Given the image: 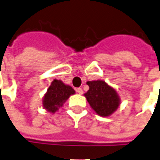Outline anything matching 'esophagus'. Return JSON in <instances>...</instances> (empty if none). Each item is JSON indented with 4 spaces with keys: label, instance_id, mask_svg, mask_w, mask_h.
I'll return each mask as SVG.
<instances>
[{
    "label": "esophagus",
    "instance_id": "esophagus-1",
    "mask_svg": "<svg viewBox=\"0 0 160 160\" xmlns=\"http://www.w3.org/2000/svg\"><path fill=\"white\" fill-rule=\"evenodd\" d=\"M76 92L79 93V94H82L83 93V90H82V88H76Z\"/></svg>",
    "mask_w": 160,
    "mask_h": 160
}]
</instances>
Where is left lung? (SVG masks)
Returning <instances> with one entry per match:
<instances>
[{
    "label": "left lung",
    "mask_w": 160,
    "mask_h": 160,
    "mask_svg": "<svg viewBox=\"0 0 160 160\" xmlns=\"http://www.w3.org/2000/svg\"><path fill=\"white\" fill-rule=\"evenodd\" d=\"M87 84L89 86V90L84 95L99 116L107 117L118 109L119 97L115 89L103 80L88 81Z\"/></svg>",
    "instance_id": "left-lung-1"
}]
</instances>
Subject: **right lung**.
Returning a JSON list of instances; mask_svg holds the SVG:
<instances>
[{"mask_svg":"<svg viewBox=\"0 0 160 160\" xmlns=\"http://www.w3.org/2000/svg\"><path fill=\"white\" fill-rule=\"evenodd\" d=\"M74 93L75 91L70 86L65 85L61 80H54L43 98V107L50 112H54L62 107L69 96Z\"/></svg>","mask_w":160,"mask_h":160,"instance_id":"right-lung-1","label":"right lung"}]
</instances>
